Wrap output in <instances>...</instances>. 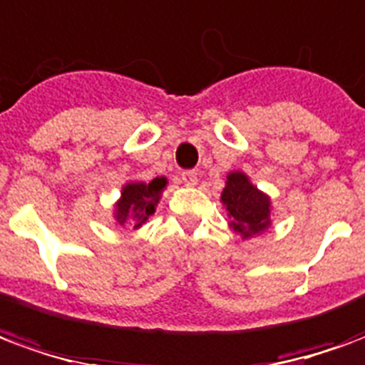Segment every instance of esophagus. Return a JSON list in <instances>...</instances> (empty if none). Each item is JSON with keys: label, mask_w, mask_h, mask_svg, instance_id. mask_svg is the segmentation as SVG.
<instances>
[{"label": "esophagus", "mask_w": 365, "mask_h": 365, "mask_svg": "<svg viewBox=\"0 0 365 365\" xmlns=\"http://www.w3.org/2000/svg\"><path fill=\"white\" fill-rule=\"evenodd\" d=\"M182 182L183 185H187V187L197 185V172H193V170H185V172H182Z\"/></svg>", "instance_id": "1"}]
</instances>
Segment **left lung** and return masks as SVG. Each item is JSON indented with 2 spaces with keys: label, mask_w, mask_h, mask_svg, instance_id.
Returning a JSON list of instances; mask_svg holds the SVG:
<instances>
[{
  "label": "left lung",
  "mask_w": 365,
  "mask_h": 365,
  "mask_svg": "<svg viewBox=\"0 0 365 365\" xmlns=\"http://www.w3.org/2000/svg\"><path fill=\"white\" fill-rule=\"evenodd\" d=\"M221 203L227 207L229 227L237 235L252 238L272 227V199L260 191L245 172L227 174Z\"/></svg>",
  "instance_id": "left-lung-1"
}]
</instances>
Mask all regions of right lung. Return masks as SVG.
<instances>
[{"instance_id": "obj_1", "label": "right lung", "mask_w": 365, "mask_h": 365, "mask_svg": "<svg viewBox=\"0 0 365 365\" xmlns=\"http://www.w3.org/2000/svg\"><path fill=\"white\" fill-rule=\"evenodd\" d=\"M168 185L166 178H154L152 182H128L120 190L119 201L115 203V222L120 227L140 229L148 217L154 215L156 205L160 203L162 191Z\"/></svg>"}]
</instances>
